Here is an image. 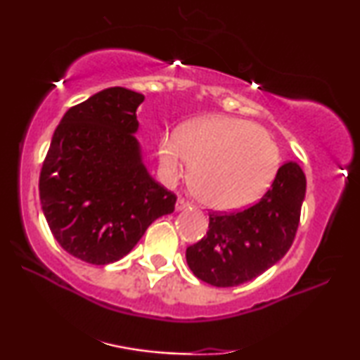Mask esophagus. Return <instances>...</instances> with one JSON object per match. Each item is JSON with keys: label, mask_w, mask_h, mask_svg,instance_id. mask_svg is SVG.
Instances as JSON below:
<instances>
[{"label": "esophagus", "mask_w": 360, "mask_h": 360, "mask_svg": "<svg viewBox=\"0 0 360 360\" xmlns=\"http://www.w3.org/2000/svg\"><path fill=\"white\" fill-rule=\"evenodd\" d=\"M188 208H190L188 201H185L184 198L176 200V205H175V210H176V211H184V210H188Z\"/></svg>", "instance_id": "1"}]
</instances>
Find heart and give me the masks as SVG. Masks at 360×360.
Masks as SVG:
<instances>
[{
    "instance_id": "1",
    "label": "heart",
    "mask_w": 360,
    "mask_h": 360,
    "mask_svg": "<svg viewBox=\"0 0 360 360\" xmlns=\"http://www.w3.org/2000/svg\"><path fill=\"white\" fill-rule=\"evenodd\" d=\"M157 155L167 181H175L191 164V193L216 211L254 205L272 185L280 167V150L270 132L231 116L198 117L186 122L181 132H165Z\"/></svg>"
}]
</instances>
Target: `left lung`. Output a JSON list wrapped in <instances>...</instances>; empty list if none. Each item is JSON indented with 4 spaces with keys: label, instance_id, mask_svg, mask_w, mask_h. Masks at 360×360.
<instances>
[{
    "label": "left lung",
    "instance_id": "left-lung-1",
    "mask_svg": "<svg viewBox=\"0 0 360 360\" xmlns=\"http://www.w3.org/2000/svg\"><path fill=\"white\" fill-rule=\"evenodd\" d=\"M304 191L303 170L288 162L259 203L238 213L210 214L208 233L186 249L195 277L213 287H238L277 264L297 234Z\"/></svg>",
    "mask_w": 360,
    "mask_h": 360
}]
</instances>
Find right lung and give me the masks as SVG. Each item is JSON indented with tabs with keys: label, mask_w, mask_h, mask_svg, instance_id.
<instances>
[{
	"label": "right lung",
	"mask_w": 360,
	"mask_h": 360,
	"mask_svg": "<svg viewBox=\"0 0 360 360\" xmlns=\"http://www.w3.org/2000/svg\"><path fill=\"white\" fill-rule=\"evenodd\" d=\"M144 95L106 88L63 115L44 160L39 195L53 238L83 262L127 255L176 196L142 162L136 111Z\"/></svg>",
	"instance_id": "right-lung-1"
}]
</instances>
